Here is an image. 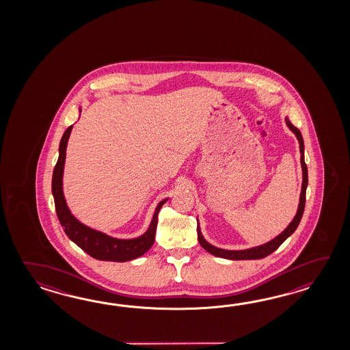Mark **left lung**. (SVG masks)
<instances>
[{
  "label": "left lung",
  "instance_id": "obj_1",
  "mask_svg": "<svg viewBox=\"0 0 350 350\" xmlns=\"http://www.w3.org/2000/svg\"><path fill=\"white\" fill-rule=\"evenodd\" d=\"M285 122L288 127L291 129V131L297 136V142H299V149H300V163H301V170H303V184H301V193H300V201H299V206H297V215L294 216L293 221H291L288 228H285L283 232H280L276 238L270 240L268 243L262 244V245L255 246V247H250V249H245V250H225V249H220L216 246L208 244V241L204 239L202 234H201L199 224H198V239L200 245L208 252V253L213 254L219 258H224V259H231V260H254V259H262L265 256H268L273 252H275L279 246L283 244L286 239L291 237L294 231L297 230V225L301 220V216L304 213L305 208V193H306V187H308V167L304 161V142H303V136L301 133L297 130V127L294 126L291 122V120L285 118Z\"/></svg>",
  "mask_w": 350,
  "mask_h": 350
}]
</instances>
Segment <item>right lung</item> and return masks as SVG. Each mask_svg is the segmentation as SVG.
I'll use <instances>...</instances> for the list:
<instances>
[{"label":"right lung","instance_id":"1","mask_svg":"<svg viewBox=\"0 0 350 350\" xmlns=\"http://www.w3.org/2000/svg\"><path fill=\"white\" fill-rule=\"evenodd\" d=\"M72 126L74 125L67 127L66 131L61 137L59 146V160L56 163L53 174V186L51 187H53L56 214L59 217L61 226H64L65 232L70 240H72L75 244L80 246L85 253L89 254L90 256L95 258L97 260L124 262V261L133 260V259L142 256L146 252H149L150 247L155 241L157 215H159V211L161 206L169 199H164L157 204L148 230L145 231L139 238H112L105 232L95 230L92 228H89L88 225L82 224L81 221H79L71 214L70 208L67 206L66 199L64 195V187H62L67 142H68Z\"/></svg>","mask_w":350,"mask_h":350}]
</instances>
